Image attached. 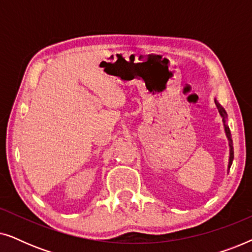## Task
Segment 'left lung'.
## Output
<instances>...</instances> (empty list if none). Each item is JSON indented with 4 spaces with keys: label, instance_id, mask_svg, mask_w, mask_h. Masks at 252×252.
<instances>
[{
    "label": "left lung",
    "instance_id": "1",
    "mask_svg": "<svg viewBox=\"0 0 252 252\" xmlns=\"http://www.w3.org/2000/svg\"><path fill=\"white\" fill-rule=\"evenodd\" d=\"M216 105H217V108H218V110H219V113L220 115H221V117H222V122H223V126H225V132H226V135H227V137H228V141H229V148H230V157H229V164H228V168H230V165H232V161H233V159H234V149H233V140H232V135H230V130H229V127L226 125L225 124V119H226V111H225V109L222 108L221 105L219 104V102L217 101L216 99Z\"/></svg>",
    "mask_w": 252,
    "mask_h": 252
}]
</instances>
